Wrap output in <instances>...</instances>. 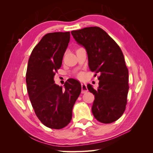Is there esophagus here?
Here are the masks:
<instances>
[{
	"label": "esophagus",
	"instance_id": "1",
	"mask_svg": "<svg viewBox=\"0 0 153 153\" xmlns=\"http://www.w3.org/2000/svg\"><path fill=\"white\" fill-rule=\"evenodd\" d=\"M81 85H82V93H85V92H87L88 91L87 85L85 84V83H81Z\"/></svg>",
	"mask_w": 153,
	"mask_h": 153
}]
</instances>
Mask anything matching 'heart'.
<instances>
[{"mask_svg": "<svg viewBox=\"0 0 153 153\" xmlns=\"http://www.w3.org/2000/svg\"><path fill=\"white\" fill-rule=\"evenodd\" d=\"M79 76H80V77H82V75H80Z\"/></svg>", "mask_w": 153, "mask_h": 153, "instance_id": "obj_1", "label": "heart"}]
</instances>
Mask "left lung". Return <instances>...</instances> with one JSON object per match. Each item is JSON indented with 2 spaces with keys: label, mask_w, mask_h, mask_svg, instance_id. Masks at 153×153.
<instances>
[{
  "label": "left lung",
  "mask_w": 153,
  "mask_h": 153,
  "mask_svg": "<svg viewBox=\"0 0 153 153\" xmlns=\"http://www.w3.org/2000/svg\"><path fill=\"white\" fill-rule=\"evenodd\" d=\"M71 33L77 43L85 48L91 70L100 75L98 89L87 85L94 95L92 114L102 123L117 121L126 109L129 90L128 69L121 48L98 27H85Z\"/></svg>",
  "instance_id": "left-lung-1"
}]
</instances>
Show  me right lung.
Masks as SVG:
<instances>
[{"label":"right lung","instance_id":"obj_1","mask_svg":"<svg viewBox=\"0 0 153 153\" xmlns=\"http://www.w3.org/2000/svg\"><path fill=\"white\" fill-rule=\"evenodd\" d=\"M69 40V32L45 35L32 50L27 69V92L32 107L40 121L52 129L63 128L70 123L73 107L82 90L80 82L73 78L65 82L64 89L54 84Z\"/></svg>","mask_w":153,"mask_h":153}]
</instances>
